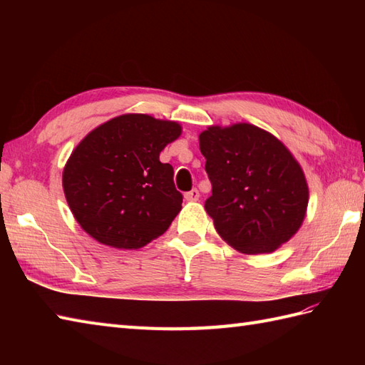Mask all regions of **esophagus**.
<instances>
[{
    "instance_id": "34e87169",
    "label": "esophagus",
    "mask_w": 365,
    "mask_h": 365,
    "mask_svg": "<svg viewBox=\"0 0 365 365\" xmlns=\"http://www.w3.org/2000/svg\"><path fill=\"white\" fill-rule=\"evenodd\" d=\"M185 199H187L188 202H196V200L199 199V191L195 188L188 192H185Z\"/></svg>"
}]
</instances>
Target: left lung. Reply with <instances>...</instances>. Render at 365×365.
<instances>
[{
	"mask_svg": "<svg viewBox=\"0 0 365 365\" xmlns=\"http://www.w3.org/2000/svg\"><path fill=\"white\" fill-rule=\"evenodd\" d=\"M212 196L205 210L220 237L243 254L276 251L304 221L309 188L290 150L251 123L199 135Z\"/></svg>",
	"mask_w": 365,
	"mask_h": 365,
	"instance_id": "obj_1",
	"label": "left lung"
}]
</instances>
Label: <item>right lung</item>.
Segmentation results:
<instances>
[{
  "label": "right lung",
  "instance_id": "right-lung-1",
  "mask_svg": "<svg viewBox=\"0 0 365 365\" xmlns=\"http://www.w3.org/2000/svg\"><path fill=\"white\" fill-rule=\"evenodd\" d=\"M182 127L147 114H122L92 130L63 173L67 204L98 243L139 250L165 234L182 210L174 169L160 161Z\"/></svg>",
  "mask_w": 365,
  "mask_h": 365
}]
</instances>
